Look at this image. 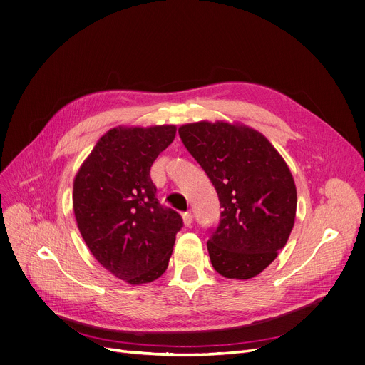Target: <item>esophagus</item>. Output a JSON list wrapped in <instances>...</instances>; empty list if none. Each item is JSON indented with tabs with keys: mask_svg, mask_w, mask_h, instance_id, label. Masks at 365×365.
Here are the masks:
<instances>
[{
	"mask_svg": "<svg viewBox=\"0 0 365 365\" xmlns=\"http://www.w3.org/2000/svg\"><path fill=\"white\" fill-rule=\"evenodd\" d=\"M182 218H183V225H185L186 227H189V226L192 225V222H193V218H192V214H190V212H185V214L182 215Z\"/></svg>",
	"mask_w": 365,
	"mask_h": 365,
	"instance_id": "obj_1",
	"label": "esophagus"
}]
</instances>
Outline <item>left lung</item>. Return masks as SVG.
Listing matches in <instances>:
<instances>
[{"instance_id": "obj_1", "label": "left lung", "mask_w": 365, "mask_h": 365, "mask_svg": "<svg viewBox=\"0 0 365 365\" xmlns=\"http://www.w3.org/2000/svg\"><path fill=\"white\" fill-rule=\"evenodd\" d=\"M179 135L220 201V222L207 242L214 270L236 280L258 276L295 223L297 186L286 161L245 125L204 120L180 126Z\"/></svg>"}]
</instances>
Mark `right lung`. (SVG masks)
Masks as SVG:
<instances>
[{"label":"right lung","mask_w":365,"mask_h":365,"mask_svg":"<svg viewBox=\"0 0 365 365\" xmlns=\"http://www.w3.org/2000/svg\"><path fill=\"white\" fill-rule=\"evenodd\" d=\"M176 136V126L108 130L73 182V211L89 251L130 284L158 279L172 257L182 217L163 207L150 170Z\"/></svg>","instance_id":"add662e5"}]
</instances>
